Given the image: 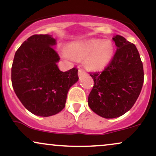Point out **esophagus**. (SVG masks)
<instances>
[{"label":"esophagus","instance_id":"obj_1","mask_svg":"<svg viewBox=\"0 0 156 156\" xmlns=\"http://www.w3.org/2000/svg\"><path fill=\"white\" fill-rule=\"evenodd\" d=\"M85 74H86L85 71L83 70V69H80L79 70H78V76L79 77H81L82 76H83V75H85Z\"/></svg>","mask_w":156,"mask_h":156}]
</instances>
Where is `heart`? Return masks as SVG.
<instances>
[{
  "instance_id": "1",
  "label": "heart",
  "mask_w": 156,
  "mask_h": 156,
  "mask_svg": "<svg viewBox=\"0 0 156 156\" xmlns=\"http://www.w3.org/2000/svg\"><path fill=\"white\" fill-rule=\"evenodd\" d=\"M114 53V48L110 40L92 39L70 42L67 51L64 50L61 54L66 58L83 59L86 58V67L92 70H99L110 63Z\"/></svg>"
}]
</instances>
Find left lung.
<instances>
[{
    "instance_id": "obj_1",
    "label": "left lung",
    "mask_w": 156,
    "mask_h": 156,
    "mask_svg": "<svg viewBox=\"0 0 156 156\" xmlns=\"http://www.w3.org/2000/svg\"><path fill=\"white\" fill-rule=\"evenodd\" d=\"M117 51L102 73H91L94 87L88 104L98 115L106 119L123 115L133 107L144 83V70L135 44L119 35L112 38Z\"/></svg>"
}]
</instances>
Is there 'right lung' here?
Instances as JSON below:
<instances>
[{
  "mask_svg": "<svg viewBox=\"0 0 156 156\" xmlns=\"http://www.w3.org/2000/svg\"><path fill=\"white\" fill-rule=\"evenodd\" d=\"M52 35H33L16 51L12 83L16 95L32 114L50 117L65 106L67 92L78 80V69H58L59 56Z\"/></svg>",
  "mask_w": 156,
  "mask_h": 156,
  "instance_id": "1",
  "label": "right lung"
}]
</instances>
